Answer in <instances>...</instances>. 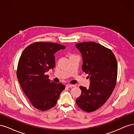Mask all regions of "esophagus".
I'll return each mask as SVG.
<instances>
[{"mask_svg": "<svg viewBox=\"0 0 134 134\" xmlns=\"http://www.w3.org/2000/svg\"><path fill=\"white\" fill-rule=\"evenodd\" d=\"M66 87H68V88H71V87H74V85H72V84H66Z\"/></svg>", "mask_w": 134, "mask_h": 134, "instance_id": "1", "label": "esophagus"}]
</instances>
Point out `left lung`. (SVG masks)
<instances>
[{"mask_svg":"<svg viewBox=\"0 0 134 134\" xmlns=\"http://www.w3.org/2000/svg\"><path fill=\"white\" fill-rule=\"evenodd\" d=\"M75 46L82 55V70L90 80L89 88L79 87L82 93L76 103L82 110L91 112L103 106L114 90L117 60L111 50L96 42H81Z\"/></svg>","mask_w":134,"mask_h":134,"instance_id":"left-lung-1","label":"left lung"}]
</instances>
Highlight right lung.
I'll return each instance as SVG.
<instances>
[{
	"mask_svg": "<svg viewBox=\"0 0 134 134\" xmlns=\"http://www.w3.org/2000/svg\"><path fill=\"white\" fill-rule=\"evenodd\" d=\"M66 48L57 43L37 42L28 46L19 58L17 76L34 107L42 111L54 107L65 87L48 79L46 72L55 66L54 54Z\"/></svg>",
	"mask_w": 134,
	"mask_h": 134,
	"instance_id": "add662e5",
	"label": "right lung"
}]
</instances>
